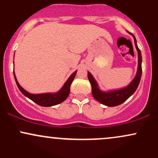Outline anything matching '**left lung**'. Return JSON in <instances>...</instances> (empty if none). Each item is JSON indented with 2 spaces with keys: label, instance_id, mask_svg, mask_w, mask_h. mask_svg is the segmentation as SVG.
<instances>
[{
  "label": "left lung",
  "instance_id": "left-lung-1",
  "mask_svg": "<svg viewBox=\"0 0 158 158\" xmlns=\"http://www.w3.org/2000/svg\"><path fill=\"white\" fill-rule=\"evenodd\" d=\"M131 35L133 36L134 39H135V44L137 52H138V68H137V74H136L135 77L134 78L133 80L128 86L122 88V89L110 90V91L108 92L102 91L101 90H99L97 82L94 79L93 76L89 72H88V77L90 85H91L92 94H93L94 97L95 98V99H97L98 102L106 106H117L124 102L135 93L137 87H138L139 81H140L141 76H142V65H141L142 56H141L140 50L137 47V40H136L135 35L132 33H131Z\"/></svg>",
  "mask_w": 158,
  "mask_h": 158
}]
</instances>
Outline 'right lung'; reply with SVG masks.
I'll return each instance as SVG.
<instances>
[{
	"label": "right lung",
	"mask_w": 158,
	"mask_h": 158,
	"mask_svg": "<svg viewBox=\"0 0 158 158\" xmlns=\"http://www.w3.org/2000/svg\"><path fill=\"white\" fill-rule=\"evenodd\" d=\"M77 72V70H76L73 73L71 74V76H70L68 80L66 81V82L64 83V85H63V87L61 88V90H59V91H58L57 93H48L40 94H30L23 89L22 87L19 85V83L18 82L17 79H16L15 73H14V72L13 73L18 88H19L20 91H21L25 97H28L29 99H31L32 101H33L34 102H35L36 104H38L39 106L43 107H50L56 106V105H58L59 104V103L64 102L65 99L68 98L70 91V85H71L72 81H73L74 78L76 77Z\"/></svg>",
	"instance_id": "right-lung-1"
}]
</instances>
